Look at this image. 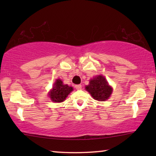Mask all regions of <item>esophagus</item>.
I'll list each match as a JSON object with an SVG mask.
<instances>
[{
    "label": "esophagus",
    "instance_id": "obj_1",
    "mask_svg": "<svg viewBox=\"0 0 156 156\" xmlns=\"http://www.w3.org/2000/svg\"><path fill=\"white\" fill-rule=\"evenodd\" d=\"M76 89H77V90H80V89H82V85L81 84H77V85L75 86Z\"/></svg>",
    "mask_w": 156,
    "mask_h": 156
}]
</instances>
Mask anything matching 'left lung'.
Returning <instances> with one entry per match:
<instances>
[{"instance_id":"1","label":"left lung","mask_w":156,"mask_h":156,"mask_svg":"<svg viewBox=\"0 0 156 156\" xmlns=\"http://www.w3.org/2000/svg\"><path fill=\"white\" fill-rule=\"evenodd\" d=\"M94 99L98 101H105L110 97L113 89L103 76L99 75L89 81V85L85 87Z\"/></svg>"}]
</instances>
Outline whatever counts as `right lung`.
<instances>
[{
  "label": "right lung",
  "mask_w": 156,
  "mask_h": 156,
  "mask_svg": "<svg viewBox=\"0 0 156 156\" xmlns=\"http://www.w3.org/2000/svg\"><path fill=\"white\" fill-rule=\"evenodd\" d=\"M73 91V87L64 84L60 79L55 81L53 88L49 93V96L52 102H62Z\"/></svg>",
  "instance_id": "1"
}]
</instances>
